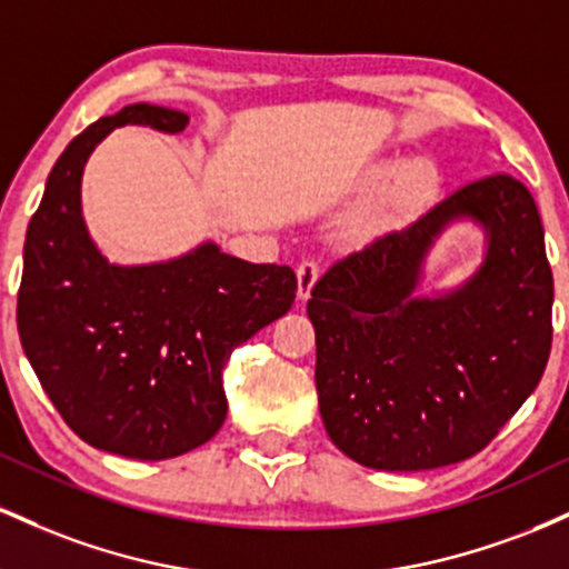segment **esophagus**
I'll use <instances>...</instances> for the list:
<instances>
[{"mask_svg":"<svg viewBox=\"0 0 569 569\" xmlns=\"http://www.w3.org/2000/svg\"><path fill=\"white\" fill-rule=\"evenodd\" d=\"M318 262H312V259H307V262H302L297 267V293L302 302H307L312 293V286L318 283Z\"/></svg>","mask_w":569,"mask_h":569,"instance_id":"34e87169","label":"esophagus"}]
</instances>
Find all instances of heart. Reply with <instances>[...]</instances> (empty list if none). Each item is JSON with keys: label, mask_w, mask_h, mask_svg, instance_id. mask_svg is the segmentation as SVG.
<instances>
[{"label": "heart", "mask_w": 569, "mask_h": 569, "mask_svg": "<svg viewBox=\"0 0 569 569\" xmlns=\"http://www.w3.org/2000/svg\"><path fill=\"white\" fill-rule=\"evenodd\" d=\"M441 184L439 168L428 158H409L401 160L398 166L393 162H377L363 171L361 187L367 192L377 193V211L382 217H411V213L422 211L430 200L436 198Z\"/></svg>", "instance_id": "1"}]
</instances>
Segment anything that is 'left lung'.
<instances>
[{"label":"left lung","mask_w":569,"mask_h":569,"mask_svg":"<svg viewBox=\"0 0 569 569\" xmlns=\"http://www.w3.org/2000/svg\"><path fill=\"white\" fill-rule=\"evenodd\" d=\"M486 238L455 287L420 292L452 226ZM553 278L525 184H468L403 230L337 262L307 302L321 420L339 452L375 471H430L485 449L543 377Z\"/></svg>","instance_id":"left-lung-1"}]
</instances>
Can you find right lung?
Returning <instances> with one entry per match:
<instances>
[{"label": "right lung", "mask_w": 569, "mask_h": 569, "mask_svg": "<svg viewBox=\"0 0 569 569\" xmlns=\"http://www.w3.org/2000/svg\"><path fill=\"white\" fill-rule=\"evenodd\" d=\"M122 126L181 133L184 112L130 103L63 149L29 221L18 331L67 426L103 452L168 460L217 436L232 350L291 310L297 276L213 240L162 262L117 264L90 238L82 173Z\"/></svg>", "instance_id": "add662e5"}]
</instances>
